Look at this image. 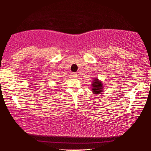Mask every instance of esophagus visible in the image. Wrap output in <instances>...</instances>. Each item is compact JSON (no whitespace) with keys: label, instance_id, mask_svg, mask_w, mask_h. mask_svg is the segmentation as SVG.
<instances>
[{"label":"esophagus","instance_id":"obj_1","mask_svg":"<svg viewBox=\"0 0 151 151\" xmlns=\"http://www.w3.org/2000/svg\"><path fill=\"white\" fill-rule=\"evenodd\" d=\"M71 77L72 78H76L77 77V74L76 73H71Z\"/></svg>","mask_w":151,"mask_h":151}]
</instances>
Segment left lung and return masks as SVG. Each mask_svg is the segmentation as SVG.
<instances>
[{
	"instance_id": "1",
	"label": "left lung",
	"mask_w": 151,
	"mask_h": 151,
	"mask_svg": "<svg viewBox=\"0 0 151 151\" xmlns=\"http://www.w3.org/2000/svg\"><path fill=\"white\" fill-rule=\"evenodd\" d=\"M91 91L94 94H101L103 93L104 91L103 83L97 78L94 79L91 85Z\"/></svg>"
}]
</instances>
